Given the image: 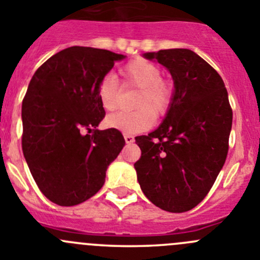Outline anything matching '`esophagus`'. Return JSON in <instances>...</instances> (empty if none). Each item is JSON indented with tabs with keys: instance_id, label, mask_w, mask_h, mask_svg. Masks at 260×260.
Segmentation results:
<instances>
[{
	"instance_id": "esophagus-1",
	"label": "esophagus",
	"mask_w": 260,
	"mask_h": 260,
	"mask_svg": "<svg viewBox=\"0 0 260 260\" xmlns=\"http://www.w3.org/2000/svg\"><path fill=\"white\" fill-rule=\"evenodd\" d=\"M124 140H125V142H127V144H132V142L135 141V138H133L132 136H129V135H125Z\"/></svg>"
}]
</instances>
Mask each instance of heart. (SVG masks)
<instances>
[{
  "label": "heart",
  "mask_w": 260,
  "mask_h": 260,
  "mask_svg": "<svg viewBox=\"0 0 260 260\" xmlns=\"http://www.w3.org/2000/svg\"><path fill=\"white\" fill-rule=\"evenodd\" d=\"M122 84L137 88L133 101L135 111H119L106 119V125L124 135H136L149 129L154 118H161L171 109L176 87L171 78L161 75V68L151 60L137 57L120 68ZM120 84L111 73L97 83V97L105 110H115L119 103Z\"/></svg>",
  "instance_id": "heart-1"
}]
</instances>
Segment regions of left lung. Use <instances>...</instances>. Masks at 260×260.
<instances>
[{"label":"left lung","mask_w":260,"mask_h":260,"mask_svg":"<svg viewBox=\"0 0 260 260\" xmlns=\"http://www.w3.org/2000/svg\"><path fill=\"white\" fill-rule=\"evenodd\" d=\"M169 69L174 100L164 122L136 138L138 183L160 209L183 213L208 195L229 152L232 109L217 70L187 48L145 53Z\"/></svg>","instance_id":"obj_1"}]
</instances>
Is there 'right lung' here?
Wrapping results in <instances>:
<instances>
[{
	"instance_id": "right-lung-1",
	"label": "right lung",
	"mask_w": 260,
	"mask_h": 260,
	"mask_svg": "<svg viewBox=\"0 0 260 260\" xmlns=\"http://www.w3.org/2000/svg\"><path fill=\"white\" fill-rule=\"evenodd\" d=\"M123 57L74 46L51 56L30 79L21 106V147L38 188L57 205L92 198L125 145L118 129H96L105 118L97 83Z\"/></svg>"
}]
</instances>
